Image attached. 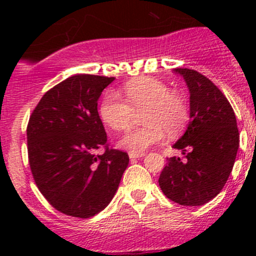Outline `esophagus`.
<instances>
[{
	"mask_svg": "<svg viewBox=\"0 0 256 256\" xmlns=\"http://www.w3.org/2000/svg\"><path fill=\"white\" fill-rule=\"evenodd\" d=\"M144 154H138V152H128V157H130V160H136V158H141V157H144Z\"/></svg>",
	"mask_w": 256,
	"mask_h": 256,
	"instance_id": "obj_1",
	"label": "esophagus"
}]
</instances>
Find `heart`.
Masks as SVG:
<instances>
[{"label":"heart","instance_id":"b5f03b06","mask_svg":"<svg viewBox=\"0 0 256 256\" xmlns=\"http://www.w3.org/2000/svg\"><path fill=\"white\" fill-rule=\"evenodd\" d=\"M124 99L118 92H109L100 105L102 120L115 131L131 128L135 112H142L144 126L130 131L120 141L122 148L131 152L146 151L170 135L186 128L188 106L186 100L161 80L142 78L124 86Z\"/></svg>","mask_w":256,"mask_h":256}]
</instances>
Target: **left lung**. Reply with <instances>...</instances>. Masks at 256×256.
<instances>
[{"label": "left lung", "instance_id": "8db88e82", "mask_svg": "<svg viewBox=\"0 0 256 256\" xmlns=\"http://www.w3.org/2000/svg\"><path fill=\"white\" fill-rule=\"evenodd\" d=\"M190 90V124L174 144L186 154L167 158L158 184L180 206H203L223 190L236 162L239 132L236 114L223 92L193 69L177 68Z\"/></svg>", "mask_w": 256, "mask_h": 256}]
</instances>
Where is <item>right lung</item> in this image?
<instances>
[{
    "mask_svg": "<svg viewBox=\"0 0 256 256\" xmlns=\"http://www.w3.org/2000/svg\"><path fill=\"white\" fill-rule=\"evenodd\" d=\"M114 78L76 74L48 90L27 128L28 158L38 190L56 210L90 218L108 207L128 164L106 147L98 100ZM105 146L102 155L94 150Z\"/></svg>",
    "mask_w": 256,
    "mask_h": 256,
    "instance_id": "add662e5",
    "label": "right lung"
}]
</instances>
